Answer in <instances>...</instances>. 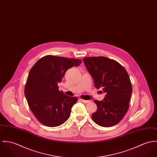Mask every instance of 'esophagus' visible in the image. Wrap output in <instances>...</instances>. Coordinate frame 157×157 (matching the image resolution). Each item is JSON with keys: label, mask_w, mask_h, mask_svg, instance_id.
Segmentation results:
<instances>
[{"label": "esophagus", "mask_w": 157, "mask_h": 157, "mask_svg": "<svg viewBox=\"0 0 157 157\" xmlns=\"http://www.w3.org/2000/svg\"><path fill=\"white\" fill-rule=\"evenodd\" d=\"M81 101L83 102V103H85V104H87L90 102V101H86V100H84V99H81Z\"/></svg>", "instance_id": "obj_1"}]
</instances>
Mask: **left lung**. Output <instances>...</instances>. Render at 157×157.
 <instances>
[{
  "label": "left lung",
  "mask_w": 157,
  "mask_h": 157,
  "mask_svg": "<svg viewBox=\"0 0 157 157\" xmlns=\"http://www.w3.org/2000/svg\"><path fill=\"white\" fill-rule=\"evenodd\" d=\"M83 61L96 88L106 93L103 101H94L98 108L91 117L101 126H113L122 120L129 108L132 91L129 75L119 63L104 56L87 57Z\"/></svg>",
  "instance_id": "1"
}]
</instances>
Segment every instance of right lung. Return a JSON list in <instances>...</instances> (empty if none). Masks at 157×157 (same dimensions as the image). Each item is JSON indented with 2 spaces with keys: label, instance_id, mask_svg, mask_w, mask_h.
I'll return each instance as SVG.
<instances>
[{
  "label": "right lung",
  "instance_id": "add662e5",
  "mask_svg": "<svg viewBox=\"0 0 157 157\" xmlns=\"http://www.w3.org/2000/svg\"><path fill=\"white\" fill-rule=\"evenodd\" d=\"M81 63V59L47 55L31 68L25 95L31 111L43 124L55 127L69 118L71 109L78 98L59 91L58 83L62 81L67 70Z\"/></svg>",
  "mask_w": 157,
  "mask_h": 157
}]
</instances>
